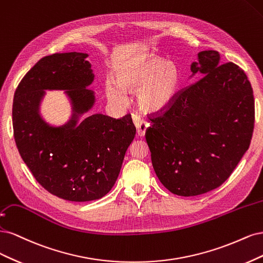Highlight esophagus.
Instances as JSON below:
<instances>
[{"label": "esophagus", "mask_w": 263, "mask_h": 263, "mask_svg": "<svg viewBox=\"0 0 263 263\" xmlns=\"http://www.w3.org/2000/svg\"><path fill=\"white\" fill-rule=\"evenodd\" d=\"M133 122H134L135 128H137V133H138L139 137H144V135H145L146 129H147L146 122L142 120L141 118L138 117V116L133 117Z\"/></svg>", "instance_id": "esophagus-1"}]
</instances>
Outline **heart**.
Wrapping results in <instances>:
<instances>
[{"instance_id": "heart-1", "label": "heart", "mask_w": 263, "mask_h": 263, "mask_svg": "<svg viewBox=\"0 0 263 263\" xmlns=\"http://www.w3.org/2000/svg\"><path fill=\"white\" fill-rule=\"evenodd\" d=\"M115 80L104 84L109 103L123 105L125 90L135 92V100L141 111L155 115L172 106L179 94L182 81L180 67L157 54H144L118 64Z\"/></svg>"}]
</instances>
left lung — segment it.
<instances>
[{"label":"left lung","mask_w":263,"mask_h":263,"mask_svg":"<svg viewBox=\"0 0 263 263\" xmlns=\"http://www.w3.org/2000/svg\"><path fill=\"white\" fill-rule=\"evenodd\" d=\"M214 50L198 53L190 79L168 110L151 119L145 138L152 164L164 187L193 197L219 187L250 145L255 99L247 75Z\"/></svg>","instance_id":"1"}]
</instances>
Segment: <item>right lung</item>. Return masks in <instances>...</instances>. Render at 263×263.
<instances>
[{"label": "right lung", "instance_id": "obj_1", "mask_svg": "<svg viewBox=\"0 0 263 263\" xmlns=\"http://www.w3.org/2000/svg\"><path fill=\"white\" fill-rule=\"evenodd\" d=\"M88 53L42 58L24 76L13 103L14 138L24 163L54 196L74 202L98 200L111 190L135 137L131 116L88 115L96 103L88 89L94 71ZM47 90H62L71 114L62 125L41 115Z\"/></svg>", "mask_w": 263, "mask_h": 263}]
</instances>
